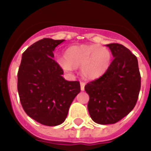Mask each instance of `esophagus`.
<instances>
[{"label":"esophagus","instance_id":"esophagus-1","mask_svg":"<svg viewBox=\"0 0 151 151\" xmlns=\"http://www.w3.org/2000/svg\"><path fill=\"white\" fill-rule=\"evenodd\" d=\"M85 85H86V83L85 82H80V86H81V90L82 91H84L85 90Z\"/></svg>","mask_w":151,"mask_h":151}]
</instances>
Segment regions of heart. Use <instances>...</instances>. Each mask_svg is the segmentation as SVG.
<instances>
[{
    "label": "heart",
    "instance_id": "obj_1",
    "mask_svg": "<svg viewBox=\"0 0 151 151\" xmlns=\"http://www.w3.org/2000/svg\"><path fill=\"white\" fill-rule=\"evenodd\" d=\"M110 50L98 44L71 47L67 49L65 57H59L56 62L65 72L81 68L82 76L87 79H96L104 75L110 66Z\"/></svg>",
    "mask_w": 151,
    "mask_h": 151
}]
</instances>
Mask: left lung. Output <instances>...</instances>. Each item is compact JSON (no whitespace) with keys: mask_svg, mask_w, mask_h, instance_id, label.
Segmentation results:
<instances>
[{"mask_svg":"<svg viewBox=\"0 0 151 151\" xmlns=\"http://www.w3.org/2000/svg\"><path fill=\"white\" fill-rule=\"evenodd\" d=\"M114 60L100 78L85 86L90 116L99 124H115L132 111L138 99L141 75L136 56L119 43H110Z\"/></svg>","mask_w":151,"mask_h":151,"instance_id":"1","label":"left lung"}]
</instances>
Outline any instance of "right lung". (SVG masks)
I'll use <instances>...</instances> for the list:
<instances>
[{"instance_id":"add662e5","label":"right lung","mask_w":151,"mask_h":151,"mask_svg":"<svg viewBox=\"0 0 151 151\" xmlns=\"http://www.w3.org/2000/svg\"><path fill=\"white\" fill-rule=\"evenodd\" d=\"M65 40L44 38L25 51L18 72V91L26 113L47 126L65 120L69 107L81 91L78 81L62 77L60 66L53 60V51Z\"/></svg>"}]
</instances>
